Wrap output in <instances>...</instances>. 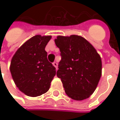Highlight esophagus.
I'll return each instance as SVG.
<instances>
[{
	"label": "esophagus",
	"instance_id": "esophagus-1",
	"mask_svg": "<svg viewBox=\"0 0 120 120\" xmlns=\"http://www.w3.org/2000/svg\"><path fill=\"white\" fill-rule=\"evenodd\" d=\"M53 65L56 68V69H58V63L56 62H53Z\"/></svg>",
	"mask_w": 120,
	"mask_h": 120
}]
</instances>
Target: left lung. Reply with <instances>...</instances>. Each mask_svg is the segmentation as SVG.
I'll list each match as a JSON object with an SVG mask.
<instances>
[{"label":"left lung","mask_w":120,"mask_h":120,"mask_svg":"<svg viewBox=\"0 0 120 120\" xmlns=\"http://www.w3.org/2000/svg\"><path fill=\"white\" fill-rule=\"evenodd\" d=\"M55 43L61 56L57 76L61 79L66 94L77 101L88 98L101 76L100 56L83 37L58 36Z\"/></svg>","instance_id":"8db88e82"}]
</instances>
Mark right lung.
Here are the masks:
<instances>
[{
  "label": "right lung",
  "mask_w": 120,
  "mask_h": 120,
  "mask_svg": "<svg viewBox=\"0 0 120 120\" xmlns=\"http://www.w3.org/2000/svg\"><path fill=\"white\" fill-rule=\"evenodd\" d=\"M51 36L35 35L26 41L15 53L10 72L16 87L29 97L46 93L56 76V67L47 60L45 47Z\"/></svg>",
  "instance_id": "obj_1"
}]
</instances>
